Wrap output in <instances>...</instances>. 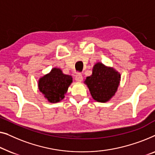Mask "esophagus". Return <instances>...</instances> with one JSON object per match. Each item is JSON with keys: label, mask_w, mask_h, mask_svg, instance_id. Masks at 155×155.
Masks as SVG:
<instances>
[{"label": "esophagus", "mask_w": 155, "mask_h": 155, "mask_svg": "<svg viewBox=\"0 0 155 155\" xmlns=\"http://www.w3.org/2000/svg\"><path fill=\"white\" fill-rule=\"evenodd\" d=\"M75 79L78 82H81L82 80H83V76H82L81 74L77 73L75 76Z\"/></svg>", "instance_id": "1"}]
</instances>
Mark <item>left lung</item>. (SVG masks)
I'll use <instances>...</instances> for the list:
<instances>
[{
  "mask_svg": "<svg viewBox=\"0 0 155 155\" xmlns=\"http://www.w3.org/2000/svg\"><path fill=\"white\" fill-rule=\"evenodd\" d=\"M121 75L113 67L97 62L93 67L92 74L84 81L93 98L106 102L115 95L120 84Z\"/></svg>",
  "mask_w": 155,
  "mask_h": 155,
  "instance_id": "left-lung-1",
  "label": "left lung"
}]
</instances>
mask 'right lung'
Instances as JSON below:
<instances>
[{"label": "right lung", "instance_id": "add662e5", "mask_svg": "<svg viewBox=\"0 0 155 155\" xmlns=\"http://www.w3.org/2000/svg\"><path fill=\"white\" fill-rule=\"evenodd\" d=\"M71 83V76L64 74L60 68L55 67L39 78L38 86L48 101L56 103L63 100Z\"/></svg>", "mask_w": 155, "mask_h": 155}]
</instances>
